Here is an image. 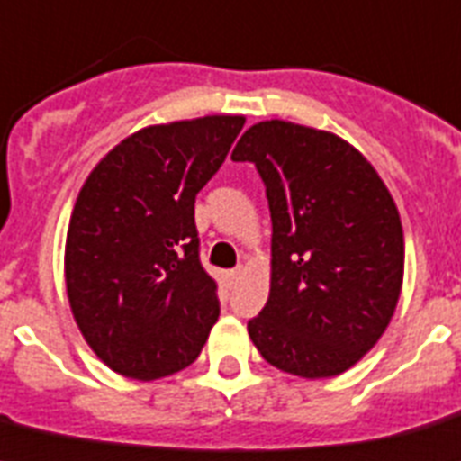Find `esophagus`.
Returning a JSON list of instances; mask_svg holds the SVG:
<instances>
[{"label":"esophagus","instance_id":"obj_1","mask_svg":"<svg viewBox=\"0 0 461 461\" xmlns=\"http://www.w3.org/2000/svg\"><path fill=\"white\" fill-rule=\"evenodd\" d=\"M240 275H242V268H240V266H238V268L228 270L226 277H228V282H230V285H233V282H238V279H240Z\"/></svg>","mask_w":461,"mask_h":461}]
</instances>
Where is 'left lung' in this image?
Wrapping results in <instances>:
<instances>
[{
	"instance_id": "8db88e82",
	"label": "left lung",
	"mask_w": 461,
	"mask_h": 461,
	"mask_svg": "<svg viewBox=\"0 0 461 461\" xmlns=\"http://www.w3.org/2000/svg\"><path fill=\"white\" fill-rule=\"evenodd\" d=\"M254 163L273 221L270 296L251 343L279 371H348L387 329L403 282L399 210L373 165L333 132L263 121L233 149Z\"/></svg>"
}]
</instances>
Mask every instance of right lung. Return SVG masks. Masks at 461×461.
I'll return each mask as SVG.
<instances>
[{
	"mask_svg": "<svg viewBox=\"0 0 461 461\" xmlns=\"http://www.w3.org/2000/svg\"><path fill=\"white\" fill-rule=\"evenodd\" d=\"M242 116L151 125L95 165L65 245L67 296L112 371L158 380L198 359L219 320L200 263L195 195L226 160Z\"/></svg>",
	"mask_w": 461,
	"mask_h": 461,
	"instance_id": "1",
	"label": "right lung"
}]
</instances>
